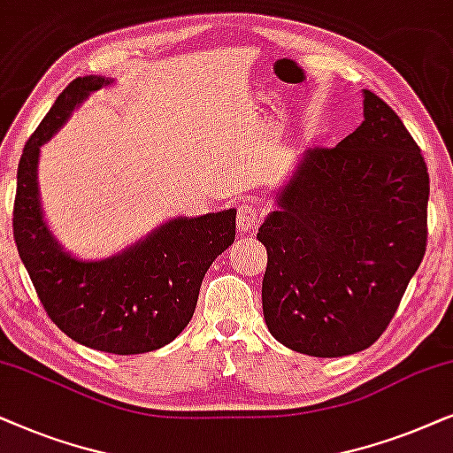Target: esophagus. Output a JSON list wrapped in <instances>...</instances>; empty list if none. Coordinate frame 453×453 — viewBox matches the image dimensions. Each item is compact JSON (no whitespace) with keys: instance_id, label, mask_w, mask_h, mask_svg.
Instances as JSON below:
<instances>
[{"instance_id":"esophagus-1","label":"esophagus","mask_w":453,"mask_h":453,"mask_svg":"<svg viewBox=\"0 0 453 453\" xmlns=\"http://www.w3.org/2000/svg\"><path fill=\"white\" fill-rule=\"evenodd\" d=\"M265 211L258 209L257 204L252 203H240L238 204V230L242 234H252L258 227V223L263 221Z\"/></svg>"}]
</instances>
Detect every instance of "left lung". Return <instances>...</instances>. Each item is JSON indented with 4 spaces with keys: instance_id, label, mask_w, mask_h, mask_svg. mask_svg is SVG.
<instances>
[{
    "instance_id": "left-lung-1",
    "label": "left lung",
    "mask_w": 453,
    "mask_h": 453,
    "mask_svg": "<svg viewBox=\"0 0 453 453\" xmlns=\"http://www.w3.org/2000/svg\"><path fill=\"white\" fill-rule=\"evenodd\" d=\"M258 230L263 315L283 346L319 358L375 343L426 250L429 173L381 96L335 147L306 150Z\"/></svg>"
}]
</instances>
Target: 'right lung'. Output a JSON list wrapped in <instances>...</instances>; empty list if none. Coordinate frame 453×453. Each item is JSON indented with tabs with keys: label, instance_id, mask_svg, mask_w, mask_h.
Segmentation results:
<instances>
[{
	"label": "right lung",
	"instance_id": "add662e5",
	"mask_svg": "<svg viewBox=\"0 0 453 453\" xmlns=\"http://www.w3.org/2000/svg\"><path fill=\"white\" fill-rule=\"evenodd\" d=\"M105 84L101 76L72 81L24 144L12 223L18 255L51 321L82 346L128 357L165 346L190 323L204 273L236 236V211L173 219L107 261L84 263L59 249L41 215L39 149Z\"/></svg>",
	"mask_w": 453,
	"mask_h": 453
}]
</instances>
